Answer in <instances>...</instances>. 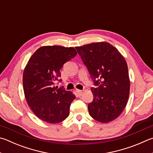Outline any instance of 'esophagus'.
<instances>
[{"label":"esophagus","instance_id":"1","mask_svg":"<svg viewBox=\"0 0 153 153\" xmlns=\"http://www.w3.org/2000/svg\"><path fill=\"white\" fill-rule=\"evenodd\" d=\"M76 91H77V95H78L79 96H82V94H83V91H82V90H76Z\"/></svg>","mask_w":153,"mask_h":153}]
</instances>
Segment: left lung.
<instances>
[{
  "mask_svg": "<svg viewBox=\"0 0 153 153\" xmlns=\"http://www.w3.org/2000/svg\"><path fill=\"white\" fill-rule=\"evenodd\" d=\"M94 85L93 101L88 105L94 120L107 123L118 118L126 107L130 79L124 57L109 43L98 42L76 47Z\"/></svg>",
  "mask_w": 153,
  "mask_h": 153,
  "instance_id": "1",
  "label": "left lung"
}]
</instances>
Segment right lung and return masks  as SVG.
Listing matches in <instances>:
<instances>
[{"mask_svg":"<svg viewBox=\"0 0 153 153\" xmlns=\"http://www.w3.org/2000/svg\"><path fill=\"white\" fill-rule=\"evenodd\" d=\"M76 55L74 48L43 46L30 57L23 76L24 94L29 106L41 120L56 124L68 117L76 96L53 85L55 81H62L59 77L63 65Z\"/></svg>","mask_w":153,"mask_h":153,"instance_id":"right-lung-1","label":"right lung"}]
</instances>
